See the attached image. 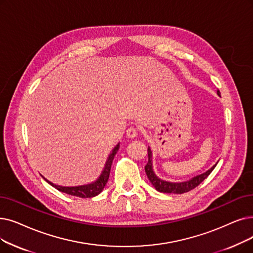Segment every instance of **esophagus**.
<instances>
[{"mask_svg": "<svg viewBox=\"0 0 253 253\" xmlns=\"http://www.w3.org/2000/svg\"><path fill=\"white\" fill-rule=\"evenodd\" d=\"M137 133H138V131H137V129L134 128V127H130V128H128L127 131H126L127 137H129V138H134V137H136V136H137Z\"/></svg>", "mask_w": 253, "mask_h": 253, "instance_id": "esophagus-1", "label": "esophagus"}]
</instances>
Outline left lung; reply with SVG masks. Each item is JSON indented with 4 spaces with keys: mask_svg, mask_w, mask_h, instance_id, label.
<instances>
[{
    "mask_svg": "<svg viewBox=\"0 0 253 253\" xmlns=\"http://www.w3.org/2000/svg\"><path fill=\"white\" fill-rule=\"evenodd\" d=\"M217 94L220 96V92H219V91H217ZM148 158H149L148 163L146 164V167H145L147 177H148V179L150 180V182L152 183L154 187L156 188V190L159 191V192H163V193L182 194V193L188 192V191L194 189L208 177L209 174L212 172V170L216 167V164H215L213 168H211L206 172H204L200 175H196V177L192 178L189 181L182 182V183H170V182H167V181H163V180L159 179L157 175L154 173L153 168H152V152H151L150 148L148 149Z\"/></svg>",
    "mask_w": 253,
    "mask_h": 253,
    "instance_id": "obj_1",
    "label": "left lung"
}]
</instances>
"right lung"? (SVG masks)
Segmentation results:
<instances>
[{"label": "right lung", "instance_id": "add662e5", "mask_svg": "<svg viewBox=\"0 0 253 253\" xmlns=\"http://www.w3.org/2000/svg\"><path fill=\"white\" fill-rule=\"evenodd\" d=\"M119 148H120V145L118 144L115 147V149L113 150L111 155H109V157L107 158V161L105 163V168H104L102 173L100 174V177L98 178L97 181H95L92 184L83 185V186H76V187H63V186L52 184L51 182L47 181L45 178H43V179H44L48 184H50L52 187L58 189L61 192L67 193L69 195L82 197V199H87V197L96 196V195L99 194L103 190V188L105 187V185L107 183V180L109 178V172H111V167H112L113 160H114V158L116 156V154H117Z\"/></svg>", "mask_w": 253, "mask_h": 253}]
</instances>
